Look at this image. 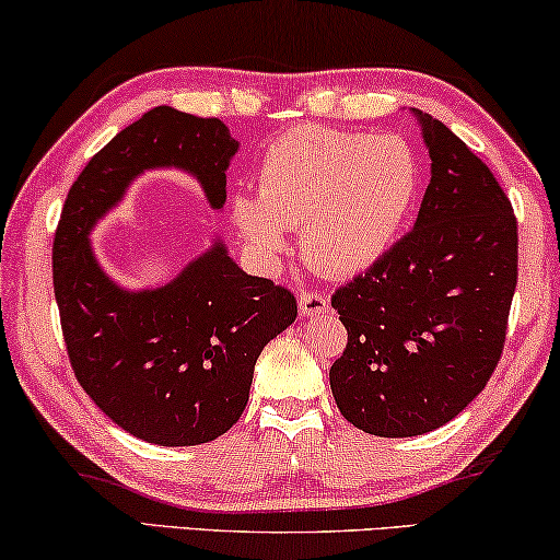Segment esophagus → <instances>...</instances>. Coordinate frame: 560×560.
<instances>
[{
  "mask_svg": "<svg viewBox=\"0 0 560 560\" xmlns=\"http://www.w3.org/2000/svg\"><path fill=\"white\" fill-rule=\"evenodd\" d=\"M327 310L329 299L322 291L302 289V294H299V312H302V317H317V314H325Z\"/></svg>",
  "mask_w": 560,
  "mask_h": 560,
  "instance_id": "obj_1",
  "label": "esophagus"
}]
</instances>
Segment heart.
Returning <instances> with one entry per match:
<instances>
[{
  "label": "heart",
  "instance_id": "1",
  "mask_svg": "<svg viewBox=\"0 0 560 560\" xmlns=\"http://www.w3.org/2000/svg\"><path fill=\"white\" fill-rule=\"evenodd\" d=\"M419 192L421 167L406 139L299 126L264 154L258 195H235L233 220L264 258L302 228L306 261L350 277L388 254Z\"/></svg>",
  "mask_w": 560,
  "mask_h": 560
}]
</instances>
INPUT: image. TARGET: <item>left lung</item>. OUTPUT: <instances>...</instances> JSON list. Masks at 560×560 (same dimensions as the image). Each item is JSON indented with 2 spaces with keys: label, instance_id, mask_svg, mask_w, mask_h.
<instances>
[{
  "label": "left lung",
  "instance_id": "1",
  "mask_svg": "<svg viewBox=\"0 0 560 560\" xmlns=\"http://www.w3.org/2000/svg\"><path fill=\"white\" fill-rule=\"evenodd\" d=\"M431 156L419 218L388 254L332 294L348 329L329 368L337 408L365 434L444 427L490 381L517 287V220L490 167L413 108Z\"/></svg>",
  "mask_w": 560,
  "mask_h": 560
}]
</instances>
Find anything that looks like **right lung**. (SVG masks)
I'll return each mask as SVG.
<instances>
[{"instance_id": "add662e5", "label": "right lung", "mask_w": 560, "mask_h": 560, "mask_svg": "<svg viewBox=\"0 0 560 560\" xmlns=\"http://www.w3.org/2000/svg\"><path fill=\"white\" fill-rule=\"evenodd\" d=\"M238 152L220 119L156 106L108 141L70 187L52 243V287L73 373L93 404L137 439L195 446L248 404L256 360L296 319V299L248 277L225 243L160 289L126 291L93 256L89 233L144 170L190 172L212 208Z\"/></svg>"}]
</instances>
